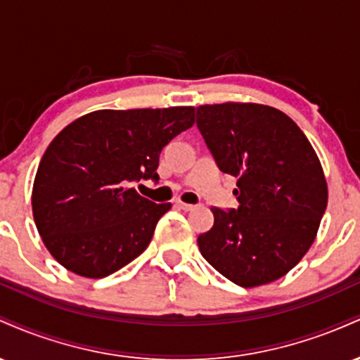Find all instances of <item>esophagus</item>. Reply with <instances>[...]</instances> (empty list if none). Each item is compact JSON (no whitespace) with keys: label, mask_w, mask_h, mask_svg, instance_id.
<instances>
[{"label":"esophagus","mask_w":360,"mask_h":360,"mask_svg":"<svg viewBox=\"0 0 360 360\" xmlns=\"http://www.w3.org/2000/svg\"><path fill=\"white\" fill-rule=\"evenodd\" d=\"M176 206L179 210H184V212H191L194 210V205H189V203H183V201H176Z\"/></svg>","instance_id":"esophagus-1"}]
</instances>
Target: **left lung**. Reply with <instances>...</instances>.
<instances>
[{
    "label": "left lung",
    "mask_w": 360,
    "mask_h": 360,
    "mask_svg": "<svg viewBox=\"0 0 360 360\" xmlns=\"http://www.w3.org/2000/svg\"><path fill=\"white\" fill-rule=\"evenodd\" d=\"M196 123L220 171L237 179L238 208H212L201 255L242 288L286 276L309 250L328 201L320 159L283 111L259 103L201 105Z\"/></svg>",
    "instance_id": "left-lung-1"
}]
</instances>
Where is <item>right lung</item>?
<instances>
[{
  "mask_svg": "<svg viewBox=\"0 0 360 360\" xmlns=\"http://www.w3.org/2000/svg\"><path fill=\"white\" fill-rule=\"evenodd\" d=\"M194 123V106L98 110L57 134L37 169L32 212L44 245L60 266L89 279L137 259L171 203L131 188L159 179V154Z\"/></svg>",
  "mask_w": 360,
  "mask_h": 360,
  "instance_id": "add662e5",
  "label": "right lung"
}]
</instances>
